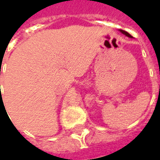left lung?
Listing matches in <instances>:
<instances>
[{"label": "left lung", "mask_w": 160, "mask_h": 160, "mask_svg": "<svg viewBox=\"0 0 160 160\" xmlns=\"http://www.w3.org/2000/svg\"><path fill=\"white\" fill-rule=\"evenodd\" d=\"M119 31H120L122 33V34H124V35H125V36H127V37H128V38H133V37L131 36L130 34H129V33H128L127 32H125V31H123V30H119Z\"/></svg>", "instance_id": "obj_1"}]
</instances>
